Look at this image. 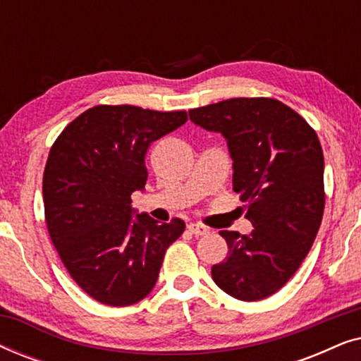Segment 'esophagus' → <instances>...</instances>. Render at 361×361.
<instances>
[{"instance_id": "obj_1", "label": "esophagus", "mask_w": 361, "mask_h": 361, "mask_svg": "<svg viewBox=\"0 0 361 361\" xmlns=\"http://www.w3.org/2000/svg\"><path fill=\"white\" fill-rule=\"evenodd\" d=\"M187 230H189L190 233L195 235V236H202V235L209 233V228H207V226H204V225H200V224H189V225H187Z\"/></svg>"}]
</instances>
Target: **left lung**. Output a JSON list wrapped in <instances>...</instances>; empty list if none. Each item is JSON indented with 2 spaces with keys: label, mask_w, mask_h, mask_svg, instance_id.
<instances>
[{
  "label": "left lung",
  "mask_w": 361,
  "mask_h": 361,
  "mask_svg": "<svg viewBox=\"0 0 361 361\" xmlns=\"http://www.w3.org/2000/svg\"><path fill=\"white\" fill-rule=\"evenodd\" d=\"M221 133L233 159V190L245 202L250 235L221 230L228 256L212 278L231 298L261 300L299 269L324 215V152L309 123L274 98H230L189 111Z\"/></svg>",
  "instance_id": "left-lung-1"
}]
</instances>
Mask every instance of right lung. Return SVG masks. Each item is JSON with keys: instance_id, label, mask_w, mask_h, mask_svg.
<instances>
[{"instance_id": "obj_1", "label": "right lung", "mask_w": 361, "mask_h": 361, "mask_svg": "<svg viewBox=\"0 0 361 361\" xmlns=\"http://www.w3.org/2000/svg\"><path fill=\"white\" fill-rule=\"evenodd\" d=\"M185 121V111L98 105L51 147L42 179L49 235L72 279L98 302L125 307L145 299L166 250L184 233L180 219H133L131 194L146 185L151 142Z\"/></svg>"}]
</instances>
